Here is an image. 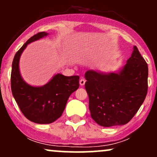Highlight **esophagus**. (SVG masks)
<instances>
[{
	"label": "esophagus",
	"instance_id": "obj_1",
	"mask_svg": "<svg viewBox=\"0 0 157 157\" xmlns=\"http://www.w3.org/2000/svg\"><path fill=\"white\" fill-rule=\"evenodd\" d=\"M85 83H86V80H85V79H83V78L80 79V86H83Z\"/></svg>",
	"mask_w": 157,
	"mask_h": 157
}]
</instances>
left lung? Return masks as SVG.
<instances>
[{
    "label": "left lung",
    "instance_id": "1",
    "mask_svg": "<svg viewBox=\"0 0 157 157\" xmlns=\"http://www.w3.org/2000/svg\"><path fill=\"white\" fill-rule=\"evenodd\" d=\"M147 76V64L136 46L119 73L86 71L85 88L93 120L103 127L127 124L145 100Z\"/></svg>",
    "mask_w": 157,
    "mask_h": 157
}]
</instances>
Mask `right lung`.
<instances>
[{"label": "right lung", "instance_id": "1", "mask_svg": "<svg viewBox=\"0 0 157 157\" xmlns=\"http://www.w3.org/2000/svg\"><path fill=\"white\" fill-rule=\"evenodd\" d=\"M47 32H41L30 37L16 52L12 61L11 89L21 112L30 121L49 124L60 118L70 95L79 88V76L66 77L57 74L42 87H33L23 81L19 71V59L27 45Z\"/></svg>", "mask_w": 157, "mask_h": 157}]
</instances>
